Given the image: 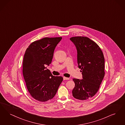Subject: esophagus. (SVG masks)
I'll return each mask as SVG.
<instances>
[{
	"instance_id": "obj_1",
	"label": "esophagus",
	"mask_w": 125,
	"mask_h": 125,
	"mask_svg": "<svg viewBox=\"0 0 125 125\" xmlns=\"http://www.w3.org/2000/svg\"><path fill=\"white\" fill-rule=\"evenodd\" d=\"M63 80H69V78H66V77H63Z\"/></svg>"
}]
</instances>
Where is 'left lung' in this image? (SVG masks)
<instances>
[{"label":"left lung","mask_w":125,"mask_h":125,"mask_svg":"<svg viewBox=\"0 0 125 125\" xmlns=\"http://www.w3.org/2000/svg\"><path fill=\"white\" fill-rule=\"evenodd\" d=\"M70 40L76 48L78 67L82 74V80L73 79L75 85L73 95L78 100H87L97 93L104 78V57L99 45L87 37H74Z\"/></svg>","instance_id":"obj_1"}]
</instances>
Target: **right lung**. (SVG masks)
Segmentation results:
<instances>
[{
	"label": "right lung",
	"instance_id": "obj_1",
	"mask_svg": "<svg viewBox=\"0 0 125 125\" xmlns=\"http://www.w3.org/2000/svg\"><path fill=\"white\" fill-rule=\"evenodd\" d=\"M62 37L44 38L32 42L26 50L23 74L30 94L35 100L45 102L52 99L62 82L61 76L52 75L47 69L55 47Z\"/></svg>",
	"mask_w": 125,
	"mask_h": 125
}]
</instances>
